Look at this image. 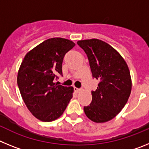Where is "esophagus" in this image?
<instances>
[{"label":"esophagus","instance_id":"esophagus-1","mask_svg":"<svg viewBox=\"0 0 149 149\" xmlns=\"http://www.w3.org/2000/svg\"><path fill=\"white\" fill-rule=\"evenodd\" d=\"M74 91H75L76 93H79V92H81V89H79V88H77V87H74Z\"/></svg>","mask_w":149,"mask_h":149}]
</instances>
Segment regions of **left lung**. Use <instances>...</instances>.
Segmentation results:
<instances>
[{
    "mask_svg": "<svg viewBox=\"0 0 149 149\" xmlns=\"http://www.w3.org/2000/svg\"><path fill=\"white\" fill-rule=\"evenodd\" d=\"M86 53L93 77L99 81L93 99L84 107L90 120L101 123L111 120L122 110L131 92V78L127 63L116 50L97 39L77 42Z\"/></svg>",
    "mask_w": 149,
    "mask_h": 149,
    "instance_id": "left-lung-1",
    "label": "left lung"
}]
</instances>
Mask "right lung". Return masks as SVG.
<instances>
[{
  "label": "right lung",
  "mask_w": 149,
  "mask_h": 149,
  "mask_svg": "<svg viewBox=\"0 0 149 149\" xmlns=\"http://www.w3.org/2000/svg\"><path fill=\"white\" fill-rule=\"evenodd\" d=\"M75 44L63 38L44 41L25 55L18 72L20 93L30 113L42 122L58 119L73 95L72 86L54 83L63 76L65 54Z\"/></svg>",
  "instance_id": "obj_1"
}]
</instances>
